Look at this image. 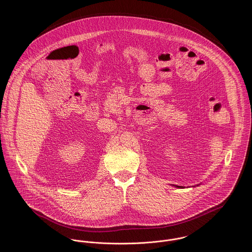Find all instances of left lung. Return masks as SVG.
<instances>
[{"label":"left lung","instance_id":"obj_1","mask_svg":"<svg viewBox=\"0 0 252 252\" xmlns=\"http://www.w3.org/2000/svg\"><path fill=\"white\" fill-rule=\"evenodd\" d=\"M176 187H178V188H181L182 186H177V185H176Z\"/></svg>","mask_w":252,"mask_h":252}]
</instances>
